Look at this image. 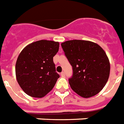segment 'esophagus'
I'll list each match as a JSON object with an SVG mask.
<instances>
[{
	"instance_id": "34e87169",
	"label": "esophagus",
	"mask_w": 124,
	"mask_h": 124,
	"mask_svg": "<svg viewBox=\"0 0 124 124\" xmlns=\"http://www.w3.org/2000/svg\"><path fill=\"white\" fill-rule=\"evenodd\" d=\"M60 75H61V76H62V77H64L65 76L64 72H63V71H62V72H61V73H60Z\"/></svg>"
}]
</instances>
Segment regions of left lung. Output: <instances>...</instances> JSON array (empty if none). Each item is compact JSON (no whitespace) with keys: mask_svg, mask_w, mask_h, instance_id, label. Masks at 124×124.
<instances>
[{"mask_svg":"<svg viewBox=\"0 0 124 124\" xmlns=\"http://www.w3.org/2000/svg\"><path fill=\"white\" fill-rule=\"evenodd\" d=\"M61 46L72 66L69 79L72 90L83 98L98 94L110 75V62L104 50L97 43L83 40L65 41Z\"/></svg>","mask_w":124,"mask_h":124,"instance_id":"left-lung-1","label":"left lung"}]
</instances>
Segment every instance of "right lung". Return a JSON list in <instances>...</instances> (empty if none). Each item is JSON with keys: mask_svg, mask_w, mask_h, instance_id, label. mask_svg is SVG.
Masks as SVG:
<instances>
[{"mask_svg": "<svg viewBox=\"0 0 124 124\" xmlns=\"http://www.w3.org/2000/svg\"><path fill=\"white\" fill-rule=\"evenodd\" d=\"M58 49V42L41 40L22 50L16 64V76L27 95L42 98L53 89L60 78L53 62Z\"/></svg>", "mask_w": 124, "mask_h": 124, "instance_id": "1", "label": "right lung"}]
</instances>
